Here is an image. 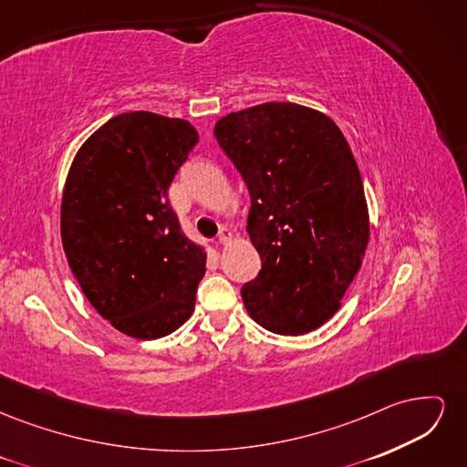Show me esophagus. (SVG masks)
I'll use <instances>...</instances> for the list:
<instances>
[{"label": "esophagus", "instance_id": "1", "mask_svg": "<svg viewBox=\"0 0 467 467\" xmlns=\"http://www.w3.org/2000/svg\"><path fill=\"white\" fill-rule=\"evenodd\" d=\"M232 237H234V235H232L230 230H222L220 235H218V242H220L222 245H228V244L232 242Z\"/></svg>", "mask_w": 467, "mask_h": 467}]
</instances>
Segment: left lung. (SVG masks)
Returning a JSON list of instances; mask_svg holds the SVG:
<instances>
[{
  "label": "left lung",
  "mask_w": 467,
  "mask_h": 467,
  "mask_svg": "<svg viewBox=\"0 0 467 467\" xmlns=\"http://www.w3.org/2000/svg\"><path fill=\"white\" fill-rule=\"evenodd\" d=\"M214 134L251 194L247 232L261 273L242 288L247 314L278 335L321 327L341 307L370 239L347 138L327 115L296 103L230 112Z\"/></svg>",
  "instance_id": "1"
}]
</instances>
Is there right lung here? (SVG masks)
Wrapping results in <instances>:
<instances>
[{
	"instance_id": "1",
	"label": "right lung",
	"mask_w": 467,
	"mask_h": 467,
	"mask_svg": "<svg viewBox=\"0 0 467 467\" xmlns=\"http://www.w3.org/2000/svg\"><path fill=\"white\" fill-rule=\"evenodd\" d=\"M199 142L189 120L122 112L78 150L64 185L62 245L89 304L151 341L194 312L206 251L182 234L167 191Z\"/></svg>"
}]
</instances>
